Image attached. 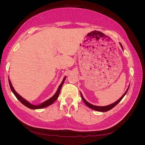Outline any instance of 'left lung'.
<instances>
[{"mask_svg": "<svg viewBox=\"0 0 145 145\" xmlns=\"http://www.w3.org/2000/svg\"><path fill=\"white\" fill-rule=\"evenodd\" d=\"M120 46H121V48L123 49V46H122V45H121V44L120 43ZM129 86H128V89H127V90H126V91L125 93V94H124L123 95L121 96V97L117 101V102H114V103H113L111 104V105H108V106H95V105H92V104L89 103V102H88L87 101H86L84 98H83L82 93H80L81 97H82V100H83V102H84V103L86 105V106H88L89 108L94 109V110L97 111H100V112H106V111H108L110 110V109H112L114 106H116V105L120 102V101L121 100V99L124 97V96H125V95H126V94L127 93V92H128V89H129Z\"/></svg>", "mask_w": 145, "mask_h": 145, "instance_id": "obj_1", "label": "left lung"}]
</instances>
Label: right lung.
Returning a JSON list of instances; mask_svg holds the SVG:
<instances>
[{"label": "right lung", "instance_id": "1", "mask_svg": "<svg viewBox=\"0 0 145 145\" xmlns=\"http://www.w3.org/2000/svg\"><path fill=\"white\" fill-rule=\"evenodd\" d=\"M65 78H66V77L63 78L62 82L61 83V84L59 85V86L58 88V89H57V91L56 94L53 96H52L51 98H50V99H48V100L45 101V102H44L41 103L40 105H33L32 104H31L30 103H29L28 101L25 100L24 98L22 97L21 96L19 95L18 94H17L16 92V91L14 90V88L12 87V86L11 85V83L10 79H8V81H9V85H10V88H11L12 92L13 93V94L15 95L16 98L18 99L22 103L23 105H24L25 106H27L28 108L32 109H41V108H45V107H46L48 106H49V105H51L52 103H53L55 102V101L57 99L59 95V94H60L61 88H62V86L63 83L65 82Z\"/></svg>", "mask_w": 145, "mask_h": 145}]
</instances>
